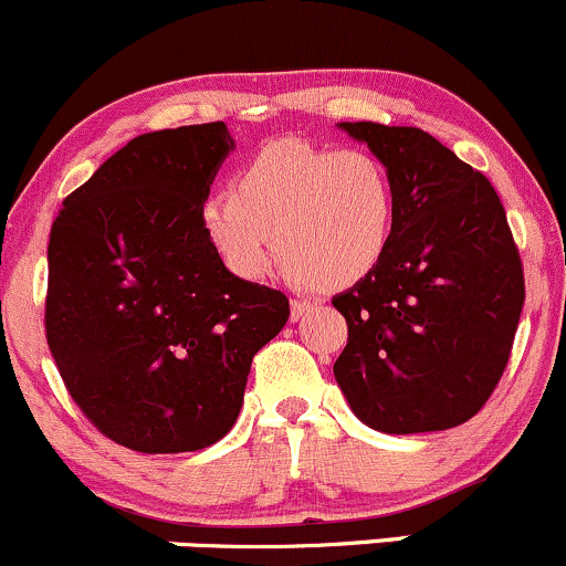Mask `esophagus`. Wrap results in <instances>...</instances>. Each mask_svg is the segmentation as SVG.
Wrapping results in <instances>:
<instances>
[{
	"label": "esophagus",
	"instance_id": "34e87169",
	"mask_svg": "<svg viewBox=\"0 0 566 566\" xmlns=\"http://www.w3.org/2000/svg\"><path fill=\"white\" fill-rule=\"evenodd\" d=\"M314 306H316L314 301H293V322L303 319L308 312H314Z\"/></svg>",
	"mask_w": 566,
	"mask_h": 566
}]
</instances>
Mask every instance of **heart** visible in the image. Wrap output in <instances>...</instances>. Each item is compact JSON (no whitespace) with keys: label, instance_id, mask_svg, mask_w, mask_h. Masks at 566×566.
Returning a JSON list of instances; mask_svg holds the SVG:
<instances>
[{"label":"heart","instance_id":"1","mask_svg":"<svg viewBox=\"0 0 566 566\" xmlns=\"http://www.w3.org/2000/svg\"><path fill=\"white\" fill-rule=\"evenodd\" d=\"M397 192L387 164L368 150L301 139L271 142L241 166L233 192L198 207V226L233 276L279 263L316 290H346L376 271L395 233Z\"/></svg>","mask_w":566,"mask_h":566}]
</instances>
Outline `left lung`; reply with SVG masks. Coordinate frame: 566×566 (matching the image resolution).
<instances>
[{
    "label": "left lung",
    "mask_w": 566,
    "mask_h": 566,
    "mask_svg": "<svg viewBox=\"0 0 566 566\" xmlns=\"http://www.w3.org/2000/svg\"><path fill=\"white\" fill-rule=\"evenodd\" d=\"M387 164L395 233L370 276L333 297L349 340L333 374L352 411L389 434L464 424L511 359L524 265L481 171L413 126L340 123Z\"/></svg>",
    "instance_id": "1"
}]
</instances>
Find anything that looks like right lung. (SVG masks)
Segmentation results:
<instances>
[{
  "label": "right lung",
  "mask_w": 566,
  "mask_h": 566,
  "mask_svg": "<svg viewBox=\"0 0 566 566\" xmlns=\"http://www.w3.org/2000/svg\"><path fill=\"white\" fill-rule=\"evenodd\" d=\"M233 150L226 123L142 134L64 198L48 244L45 335L98 432L142 454L217 443L287 295L233 276L198 207Z\"/></svg>",
  "instance_id": "1"
}]
</instances>
